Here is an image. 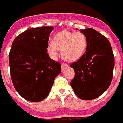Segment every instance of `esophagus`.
<instances>
[{"mask_svg":"<svg viewBox=\"0 0 123 123\" xmlns=\"http://www.w3.org/2000/svg\"><path fill=\"white\" fill-rule=\"evenodd\" d=\"M67 67H68V65L66 64H64V63H62L61 64V68H62V70H64L65 68H66Z\"/></svg>","mask_w":123,"mask_h":123,"instance_id":"obj_1","label":"esophagus"}]
</instances>
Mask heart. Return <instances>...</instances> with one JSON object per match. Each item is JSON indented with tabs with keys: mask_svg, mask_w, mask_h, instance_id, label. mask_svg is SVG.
Masks as SVG:
<instances>
[{
	"mask_svg": "<svg viewBox=\"0 0 123 123\" xmlns=\"http://www.w3.org/2000/svg\"><path fill=\"white\" fill-rule=\"evenodd\" d=\"M87 45L85 34L80 31L72 32L64 30L55 35L53 43L47 45V52L53 59L57 57L59 51L66 60L73 62L79 59L84 54Z\"/></svg>",
	"mask_w": 123,
	"mask_h": 123,
	"instance_id": "1",
	"label": "heart"
}]
</instances>
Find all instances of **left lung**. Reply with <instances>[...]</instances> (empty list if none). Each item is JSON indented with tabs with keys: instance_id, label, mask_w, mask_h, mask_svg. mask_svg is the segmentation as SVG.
<instances>
[{
	"instance_id": "left-lung-1",
	"label": "left lung",
	"mask_w": 123,
	"mask_h": 123,
	"mask_svg": "<svg viewBox=\"0 0 123 123\" xmlns=\"http://www.w3.org/2000/svg\"><path fill=\"white\" fill-rule=\"evenodd\" d=\"M80 32L87 37V48L82 57L70 65L75 74L70 85L79 98L93 100L110 87L115 57L110 43L105 36L93 28L80 30Z\"/></svg>"
}]
</instances>
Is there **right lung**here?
I'll list each match as a JSON object with an SVG mask.
<instances>
[{"label":"right lung","mask_w":123,"mask_h":123,"mask_svg":"<svg viewBox=\"0 0 123 123\" xmlns=\"http://www.w3.org/2000/svg\"><path fill=\"white\" fill-rule=\"evenodd\" d=\"M53 26L30 28L17 36L9 54L10 75L23 98L39 102L48 97L61 64L51 59L46 48Z\"/></svg>","instance_id":"obj_1"}]
</instances>
